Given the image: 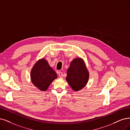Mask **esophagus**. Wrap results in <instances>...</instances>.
<instances>
[{"label": "esophagus", "instance_id": "esophagus-1", "mask_svg": "<svg viewBox=\"0 0 130 130\" xmlns=\"http://www.w3.org/2000/svg\"><path fill=\"white\" fill-rule=\"evenodd\" d=\"M58 75L60 78H62V77H63V74H62V73L61 72H59L58 73Z\"/></svg>", "mask_w": 130, "mask_h": 130}]
</instances>
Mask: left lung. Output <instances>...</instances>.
<instances>
[{"label": "left lung", "mask_w": 130, "mask_h": 130, "mask_svg": "<svg viewBox=\"0 0 130 130\" xmlns=\"http://www.w3.org/2000/svg\"><path fill=\"white\" fill-rule=\"evenodd\" d=\"M89 78V73L84 59L78 57L72 60L67 70L66 80L72 90L76 92L82 89L88 83Z\"/></svg>", "instance_id": "left-lung-1"}]
</instances>
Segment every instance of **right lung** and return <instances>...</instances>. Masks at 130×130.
I'll return each instance as SVG.
<instances>
[{
    "label": "right lung",
    "instance_id": "add662e5",
    "mask_svg": "<svg viewBox=\"0 0 130 130\" xmlns=\"http://www.w3.org/2000/svg\"><path fill=\"white\" fill-rule=\"evenodd\" d=\"M57 78L56 73L44 58L38 60L30 71L31 83L42 91L46 90L50 84Z\"/></svg>",
    "mask_w": 130,
    "mask_h": 130
}]
</instances>
